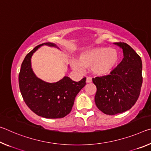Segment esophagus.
Returning a JSON list of instances; mask_svg holds the SVG:
<instances>
[{
  "mask_svg": "<svg viewBox=\"0 0 151 151\" xmlns=\"http://www.w3.org/2000/svg\"><path fill=\"white\" fill-rule=\"evenodd\" d=\"M86 82L87 83H91L92 82V78L91 77H86Z\"/></svg>",
  "mask_w": 151,
  "mask_h": 151,
  "instance_id": "1",
  "label": "esophagus"
}]
</instances>
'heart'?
<instances>
[{
    "label": "heart",
    "mask_w": 151,
    "mask_h": 151,
    "mask_svg": "<svg viewBox=\"0 0 151 151\" xmlns=\"http://www.w3.org/2000/svg\"><path fill=\"white\" fill-rule=\"evenodd\" d=\"M120 59L119 51L107 47H95L81 52L78 60L71 61L75 69L83 71L85 67H91L94 74L98 76L109 75L118 65Z\"/></svg>",
    "instance_id": "heart-1"
}]
</instances>
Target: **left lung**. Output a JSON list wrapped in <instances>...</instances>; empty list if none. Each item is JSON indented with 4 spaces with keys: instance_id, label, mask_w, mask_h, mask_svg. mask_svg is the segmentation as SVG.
Segmentation results:
<instances>
[{
    "instance_id": "left-lung-1",
    "label": "left lung",
    "mask_w": 151,
    "mask_h": 151,
    "mask_svg": "<svg viewBox=\"0 0 151 151\" xmlns=\"http://www.w3.org/2000/svg\"><path fill=\"white\" fill-rule=\"evenodd\" d=\"M123 51L124 58L110 75L93 78L96 86L94 96L99 110L109 115L131 109L140 95L142 83V60L139 55L124 42H115Z\"/></svg>"
}]
</instances>
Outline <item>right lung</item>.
I'll list each match as a JSON object with an SVG mask.
<instances>
[{
	"instance_id": "right-lung-1",
	"label": "right lung",
	"mask_w": 151,
	"mask_h": 151,
	"mask_svg": "<svg viewBox=\"0 0 151 151\" xmlns=\"http://www.w3.org/2000/svg\"><path fill=\"white\" fill-rule=\"evenodd\" d=\"M58 48L55 44L39 45L28 53L19 75L20 93L24 101L35 114L47 119H60L69 114L77 94L86 85V78L75 82L65 76L57 83H49L37 77L31 68V57L42 45Z\"/></svg>"
}]
</instances>
